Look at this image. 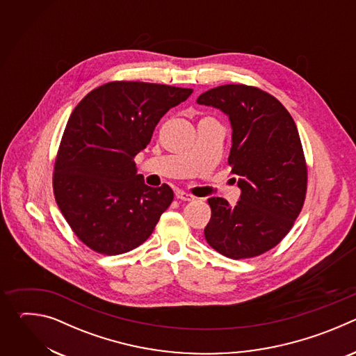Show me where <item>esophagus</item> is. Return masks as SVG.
Segmentation results:
<instances>
[{
  "label": "esophagus",
  "instance_id": "obj_1",
  "mask_svg": "<svg viewBox=\"0 0 356 356\" xmlns=\"http://www.w3.org/2000/svg\"><path fill=\"white\" fill-rule=\"evenodd\" d=\"M175 195H176V198L183 200V201H193V200H194V195H191V194H188V193H186V191H183V190H177V191L175 193Z\"/></svg>",
  "mask_w": 356,
  "mask_h": 356
}]
</instances>
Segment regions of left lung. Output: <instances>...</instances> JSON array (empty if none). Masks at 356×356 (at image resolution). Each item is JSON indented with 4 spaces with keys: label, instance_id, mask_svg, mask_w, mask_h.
<instances>
[{
    "label": "left lung",
    "instance_id": "1",
    "mask_svg": "<svg viewBox=\"0 0 356 356\" xmlns=\"http://www.w3.org/2000/svg\"><path fill=\"white\" fill-rule=\"evenodd\" d=\"M197 104L224 113L232 129L228 163L241 188L235 206L209 198L210 246L231 259L258 257L291 229L307 190V168L297 127L273 95L243 84L202 92Z\"/></svg>",
    "mask_w": 356,
    "mask_h": 356
}]
</instances>
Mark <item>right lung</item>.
<instances>
[{
    "label": "right lung",
    "instance_id": "right-lung-1",
    "mask_svg": "<svg viewBox=\"0 0 356 356\" xmlns=\"http://www.w3.org/2000/svg\"><path fill=\"white\" fill-rule=\"evenodd\" d=\"M191 88L113 81L90 91L72 113L55 165L58 206L92 250L120 255L143 243L170 206L173 190L149 187L134 158L161 118Z\"/></svg>",
    "mask_w": 356,
    "mask_h": 356
}]
</instances>
